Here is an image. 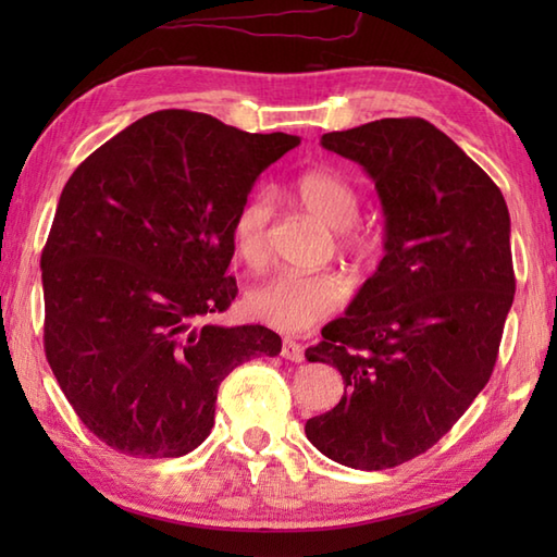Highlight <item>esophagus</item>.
Returning a JSON list of instances; mask_svg holds the SVG:
<instances>
[{
  "mask_svg": "<svg viewBox=\"0 0 557 557\" xmlns=\"http://www.w3.org/2000/svg\"><path fill=\"white\" fill-rule=\"evenodd\" d=\"M282 357H285L287 361L301 363L304 361V345H299L297 339L285 337V339H282Z\"/></svg>",
  "mask_w": 557,
  "mask_h": 557,
  "instance_id": "esophagus-1",
  "label": "esophagus"
}]
</instances>
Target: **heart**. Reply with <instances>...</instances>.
I'll return each mask as SVG.
<instances>
[{
	"label": "heart",
	"mask_w": 557,
	"mask_h": 557,
	"mask_svg": "<svg viewBox=\"0 0 557 557\" xmlns=\"http://www.w3.org/2000/svg\"><path fill=\"white\" fill-rule=\"evenodd\" d=\"M294 196L337 232V244L345 253L369 258L375 239L359 230L361 196L357 186L333 170H311L294 182ZM272 203L265 194H253L239 208L232 224L234 248L248 268H260L268 260V230ZM347 299V282L333 270L321 272H277L246 294V311L253 321L280 333H304L323 318L335 313Z\"/></svg>",
	"instance_id": "obj_1"
}]
</instances>
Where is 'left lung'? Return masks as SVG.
<instances>
[{
    "label": "left lung",
    "mask_w": 557,
    "mask_h": 557,
    "mask_svg": "<svg viewBox=\"0 0 557 557\" xmlns=\"http://www.w3.org/2000/svg\"><path fill=\"white\" fill-rule=\"evenodd\" d=\"M321 144L375 182L385 256L306 349L345 381L306 437L345 467L393 469L441 441L488 383L515 299L510 212L491 176L421 116Z\"/></svg>",
    "instance_id": "8db88e82"
}]
</instances>
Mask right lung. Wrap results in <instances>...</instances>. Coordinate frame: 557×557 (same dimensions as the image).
<instances>
[{"mask_svg":"<svg viewBox=\"0 0 557 557\" xmlns=\"http://www.w3.org/2000/svg\"><path fill=\"white\" fill-rule=\"evenodd\" d=\"M299 136L160 110L69 176L42 248L45 357L83 425L124 455L191 453L236 366L277 357L265 325L206 323L236 280L232 224Z\"/></svg>","mask_w":557,"mask_h":557,"instance_id":"add662e5","label":"right lung"}]
</instances>
